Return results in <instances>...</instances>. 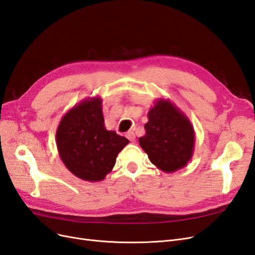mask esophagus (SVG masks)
Here are the masks:
<instances>
[{
	"mask_svg": "<svg viewBox=\"0 0 255 255\" xmlns=\"http://www.w3.org/2000/svg\"><path fill=\"white\" fill-rule=\"evenodd\" d=\"M126 137L128 138V139H129L130 141H134V140H135V138H136L135 133L133 132V130H128V132H127Z\"/></svg>",
	"mask_w": 255,
	"mask_h": 255,
	"instance_id": "obj_1",
	"label": "esophagus"
}]
</instances>
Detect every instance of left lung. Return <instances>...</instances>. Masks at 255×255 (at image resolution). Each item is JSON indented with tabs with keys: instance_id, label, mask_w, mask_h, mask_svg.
<instances>
[{
	"instance_id": "left-lung-1",
	"label": "left lung",
	"mask_w": 255,
	"mask_h": 255,
	"mask_svg": "<svg viewBox=\"0 0 255 255\" xmlns=\"http://www.w3.org/2000/svg\"><path fill=\"white\" fill-rule=\"evenodd\" d=\"M145 135L138 141L153 165L166 173L184 168L194 155L195 129L169 99L156 100L148 112Z\"/></svg>"
}]
</instances>
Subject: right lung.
Returning <instances> with one entry per match:
<instances>
[{
  "mask_svg": "<svg viewBox=\"0 0 255 255\" xmlns=\"http://www.w3.org/2000/svg\"><path fill=\"white\" fill-rule=\"evenodd\" d=\"M128 142L115 130L106 129L100 97H89L74 105L56 129L60 159L72 174L88 182L104 180Z\"/></svg>",
  "mask_w": 255,
  "mask_h": 255,
  "instance_id": "add662e5",
  "label": "right lung"
}]
</instances>
